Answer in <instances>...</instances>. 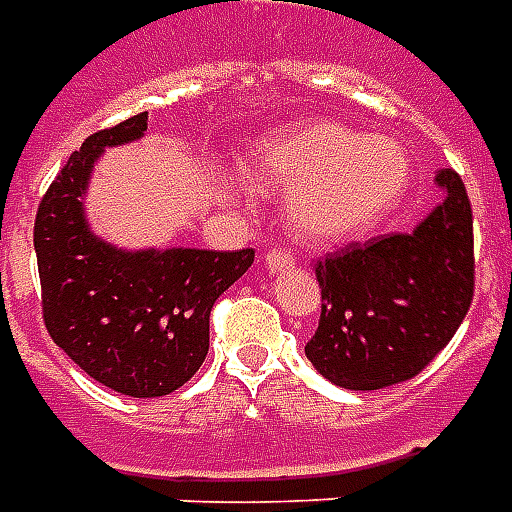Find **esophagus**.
Listing matches in <instances>:
<instances>
[{"label":"esophagus","mask_w":512,"mask_h":512,"mask_svg":"<svg viewBox=\"0 0 512 512\" xmlns=\"http://www.w3.org/2000/svg\"><path fill=\"white\" fill-rule=\"evenodd\" d=\"M295 257L287 252L285 246H271L266 252V268L268 274H276V271H285V268H293Z\"/></svg>","instance_id":"1"}]
</instances>
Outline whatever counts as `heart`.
Returning <instances> with one entry per match:
<instances>
[{
	"label": "heart",
	"mask_w": 512,
	"mask_h": 512,
	"mask_svg": "<svg viewBox=\"0 0 512 512\" xmlns=\"http://www.w3.org/2000/svg\"><path fill=\"white\" fill-rule=\"evenodd\" d=\"M249 165L268 184L290 187V225L306 241H344L366 233L410 184L399 143L333 121H301L263 135Z\"/></svg>",
	"instance_id": "1"
}]
</instances>
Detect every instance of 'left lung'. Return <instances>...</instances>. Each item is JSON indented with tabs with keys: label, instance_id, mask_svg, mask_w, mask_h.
<instances>
[{
	"label": "left lung",
	"instance_id": "1",
	"mask_svg": "<svg viewBox=\"0 0 512 512\" xmlns=\"http://www.w3.org/2000/svg\"><path fill=\"white\" fill-rule=\"evenodd\" d=\"M445 198L410 233L350 244L314 263L323 290L306 358L347 391L412 380L453 339L475 293L472 206L456 170H439Z\"/></svg>",
	"mask_w": 512,
	"mask_h": 512
}]
</instances>
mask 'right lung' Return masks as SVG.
<instances>
[{
  "mask_svg": "<svg viewBox=\"0 0 512 512\" xmlns=\"http://www.w3.org/2000/svg\"><path fill=\"white\" fill-rule=\"evenodd\" d=\"M149 113L83 140L34 219L43 320L59 347L111 391L154 399L179 391L208 352L217 298L246 274L255 249H138L94 236L83 195L97 157L143 138Z\"/></svg>",
  "mask_w": 512,
  "mask_h": 512,
  "instance_id": "1",
  "label": "right lung"
}]
</instances>
